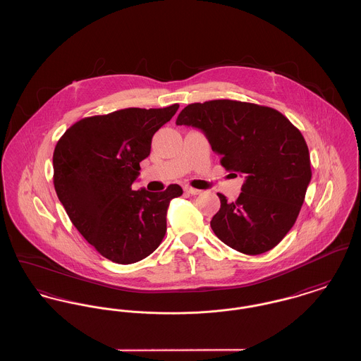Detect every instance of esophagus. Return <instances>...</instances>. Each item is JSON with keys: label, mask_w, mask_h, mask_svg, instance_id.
Masks as SVG:
<instances>
[{"label": "esophagus", "mask_w": 361, "mask_h": 361, "mask_svg": "<svg viewBox=\"0 0 361 361\" xmlns=\"http://www.w3.org/2000/svg\"><path fill=\"white\" fill-rule=\"evenodd\" d=\"M185 191L186 192H189L191 195H198V194H201L202 191L198 189H194V188H191V186H185Z\"/></svg>", "instance_id": "1"}]
</instances>
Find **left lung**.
Masks as SVG:
<instances>
[{
	"mask_svg": "<svg viewBox=\"0 0 361 361\" xmlns=\"http://www.w3.org/2000/svg\"><path fill=\"white\" fill-rule=\"evenodd\" d=\"M176 125L201 129L221 166L246 178L236 201L217 194L221 207L210 221L216 236L247 255L277 246L300 213L312 175L300 130L271 107L229 99L191 103Z\"/></svg>",
	"mask_w": 361,
	"mask_h": 361,
	"instance_id": "left-lung-1",
	"label": "left lung"
}]
</instances>
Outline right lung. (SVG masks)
I'll return each instance as SVG.
<instances>
[{
	"label": "right lung",
	"instance_id": "obj_1",
	"mask_svg": "<svg viewBox=\"0 0 361 361\" xmlns=\"http://www.w3.org/2000/svg\"><path fill=\"white\" fill-rule=\"evenodd\" d=\"M179 104L123 109L80 119L58 140L54 189L71 221L96 251L115 264L138 262L161 243L167 208L179 185L161 192L132 190L153 134Z\"/></svg>",
	"mask_w": 361,
	"mask_h": 361
}]
</instances>
